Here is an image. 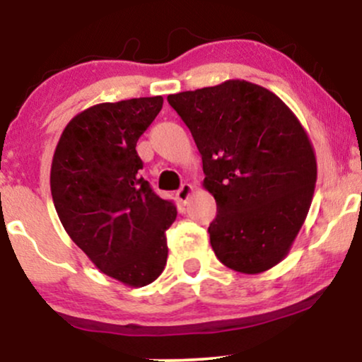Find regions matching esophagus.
Here are the masks:
<instances>
[{"label":"esophagus","instance_id":"34e87169","mask_svg":"<svg viewBox=\"0 0 362 362\" xmlns=\"http://www.w3.org/2000/svg\"><path fill=\"white\" fill-rule=\"evenodd\" d=\"M194 192V187L190 184H184L180 187V189L177 190V199L178 202H182V204H187V201L190 199V195Z\"/></svg>","mask_w":362,"mask_h":362}]
</instances>
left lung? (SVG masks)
<instances>
[{
    "label": "left lung",
    "mask_w": 362,
    "mask_h": 362,
    "mask_svg": "<svg viewBox=\"0 0 362 362\" xmlns=\"http://www.w3.org/2000/svg\"><path fill=\"white\" fill-rule=\"evenodd\" d=\"M202 156L216 199L211 247L243 274L269 271L300 233L317 182L305 127L277 95L245 80L168 95Z\"/></svg>",
    "instance_id": "obj_1"
}]
</instances>
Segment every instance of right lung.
<instances>
[{"mask_svg": "<svg viewBox=\"0 0 362 362\" xmlns=\"http://www.w3.org/2000/svg\"><path fill=\"white\" fill-rule=\"evenodd\" d=\"M161 107V97L90 107L69 120L52 158V201L66 233L97 269L131 288L163 272L165 231L177 218L175 204L141 177L136 151Z\"/></svg>", "mask_w": 362, "mask_h": 362, "instance_id": "obj_1", "label": "right lung"}]
</instances>
